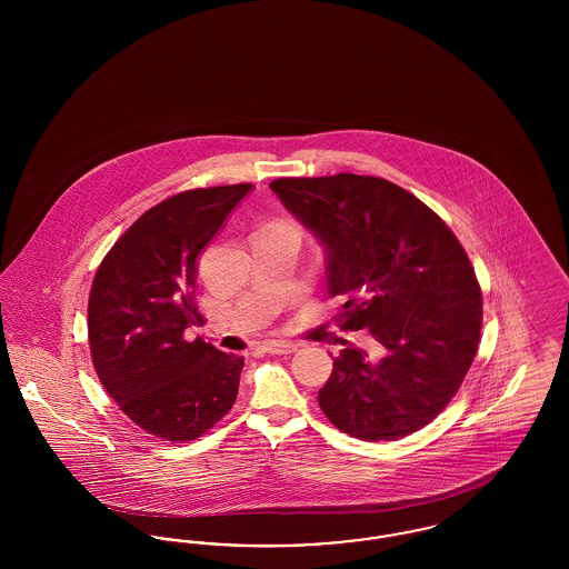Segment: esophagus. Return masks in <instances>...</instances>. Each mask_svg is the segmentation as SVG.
<instances>
[{"instance_id":"1","label":"esophagus","mask_w":569,"mask_h":569,"mask_svg":"<svg viewBox=\"0 0 569 569\" xmlns=\"http://www.w3.org/2000/svg\"><path fill=\"white\" fill-rule=\"evenodd\" d=\"M262 350L267 353H292L297 352L298 343H290V341H269L262 346Z\"/></svg>"}]
</instances>
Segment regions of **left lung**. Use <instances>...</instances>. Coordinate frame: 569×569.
Listing matches in <instances>:
<instances>
[{
	"label": "left lung",
	"mask_w": 569,
	"mask_h": 569,
	"mask_svg": "<svg viewBox=\"0 0 569 569\" xmlns=\"http://www.w3.org/2000/svg\"><path fill=\"white\" fill-rule=\"evenodd\" d=\"M271 190L322 243L328 295L346 341L318 392L326 418L365 441L427 427L452 401L480 343L482 292L452 230L413 193L379 177L341 172L277 179Z\"/></svg>",
	"instance_id": "left-lung-1"
}]
</instances>
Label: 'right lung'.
<instances>
[{"label": "right lung", "instance_id": "add662e5", "mask_svg": "<svg viewBox=\"0 0 569 569\" xmlns=\"http://www.w3.org/2000/svg\"><path fill=\"white\" fill-rule=\"evenodd\" d=\"M251 183L181 191L136 219L96 272L87 328L96 373L119 409L147 433L191 441L237 401L244 358L219 352L190 326L198 253Z\"/></svg>", "mask_w": 569, "mask_h": 569}]
</instances>
